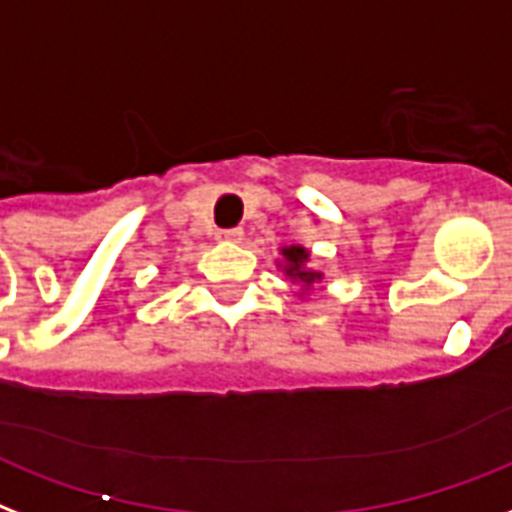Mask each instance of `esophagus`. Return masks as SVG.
Listing matches in <instances>:
<instances>
[{"label": "esophagus", "mask_w": 512, "mask_h": 512, "mask_svg": "<svg viewBox=\"0 0 512 512\" xmlns=\"http://www.w3.org/2000/svg\"><path fill=\"white\" fill-rule=\"evenodd\" d=\"M216 237H219V240H227V243H240V240H243V237H245V232L240 227L219 229V232H216Z\"/></svg>", "instance_id": "esophagus-1"}]
</instances>
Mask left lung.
<instances>
[{
	"label": "left lung",
	"instance_id": "left-lung-1",
	"mask_svg": "<svg viewBox=\"0 0 512 512\" xmlns=\"http://www.w3.org/2000/svg\"><path fill=\"white\" fill-rule=\"evenodd\" d=\"M280 256L283 259L277 261V269H283L285 280H291L296 288H299V296H310L315 291V285L323 280V272H318L315 267H310V251L304 245H283L280 248Z\"/></svg>",
	"mask_w": 512,
	"mask_h": 512
}]
</instances>
